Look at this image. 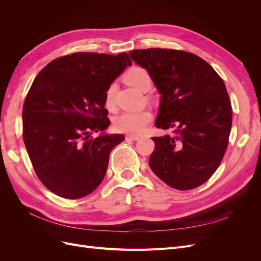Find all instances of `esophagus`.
<instances>
[{
	"label": "esophagus",
	"instance_id": "1",
	"mask_svg": "<svg viewBox=\"0 0 261 261\" xmlns=\"http://www.w3.org/2000/svg\"><path fill=\"white\" fill-rule=\"evenodd\" d=\"M126 139L135 141V140H138V139H139V136H137V135H127V136H126Z\"/></svg>",
	"mask_w": 261,
	"mask_h": 261
}]
</instances>
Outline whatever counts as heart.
<instances>
[{
  "instance_id": "heart-1",
  "label": "heart",
  "mask_w": 261,
  "mask_h": 261,
  "mask_svg": "<svg viewBox=\"0 0 261 261\" xmlns=\"http://www.w3.org/2000/svg\"><path fill=\"white\" fill-rule=\"evenodd\" d=\"M125 81L140 91H147L152 84L151 76L143 67L135 66L126 72ZM116 86L114 83L110 84L106 90L105 103L108 109L114 107V94ZM152 114L148 110H139V111H124L114 118V128L117 132L127 134H140L146 126L151 121Z\"/></svg>"
}]
</instances>
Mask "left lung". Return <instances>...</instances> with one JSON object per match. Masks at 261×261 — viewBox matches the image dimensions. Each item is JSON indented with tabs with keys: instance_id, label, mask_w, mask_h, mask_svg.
I'll return each mask as SVG.
<instances>
[{
	"instance_id": "1",
	"label": "left lung",
	"mask_w": 261,
	"mask_h": 261,
	"mask_svg": "<svg viewBox=\"0 0 261 261\" xmlns=\"http://www.w3.org/2000/svg\"><path fill=\"white\" fill-rule=\"evenodd\" d=\"M129 57L147 69L161 94L155 126L174 135L152 137L149 165L169 186L188 191L202 185L222 161L232 126V106L218 73L198 55L146 49Z\"/></svg>"
}]
</instances>
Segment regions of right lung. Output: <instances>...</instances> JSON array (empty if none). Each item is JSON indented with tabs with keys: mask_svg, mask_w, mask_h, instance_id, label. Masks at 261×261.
<instances>
[{
	"mask_svg": "<svg viewBox=\"0 0 261 261\" xmlns=\"http://www.w3.org/2000/svg\"><path fill=\"white\" fill-rule=\"evenodd\" d=\"M132 61L77 52L40 70L22 107V138L41 183L60 197L78 199L103 179L112 149L125 137L101 134L110 125L105 94Z\"/></svg>",
	"mask_w": 261,
	"mask_h": 261,
	"instance_id": "add662e5",
	"label": "right lung"
}]
</instances>
